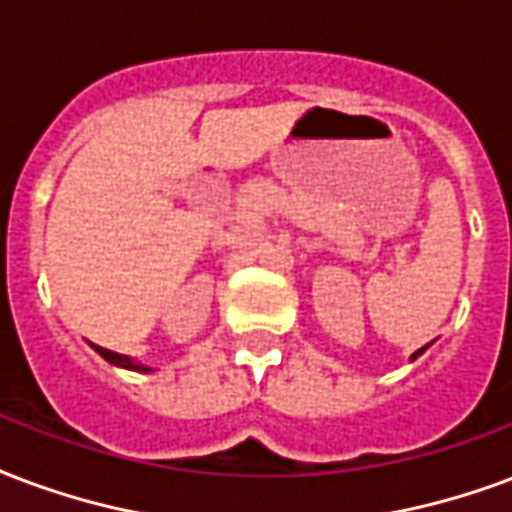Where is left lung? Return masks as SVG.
<instances>
[{
  "label": "left lung",
  "mask_w": 512,
  "mask_h": 512,
  "mask_svg": "<svg viewBox=\"0 0 512 512\" xmlns=\"http://www.w3.org/2000/svg\"><path fill=\"white\" fill-rule=\"evenodd\" d=\"M420 352H423V350H418V352H415V355H420ZM415 355H412V358H415Z\"/></svg>",
  "instance_id": "left-lung-1"
}]
</instances>
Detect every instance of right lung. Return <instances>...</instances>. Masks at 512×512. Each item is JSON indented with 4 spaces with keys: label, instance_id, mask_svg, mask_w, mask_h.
I'll return each mask as SVG.
<instances>
[{
    "label": "right lung",
    "instance_id": "obj_1",
    "mask_svg": "<svg viewBox=\"0 0 512 512\" xmlns=\"http://www.w3.org/2000/svg\"><path fill=\"white\" fill-rule=\"evenodd\" d=\"M94 350L100 352V355H102V358H105V361L116 363V366H124V369H138V372H149L146 366H138V363H132L130 358H127V355H119V352L105 350V347H97V344H94Z\"/></svg>",
    "mask_w": 512,
    "mask_h": 512
}]
</instances>
